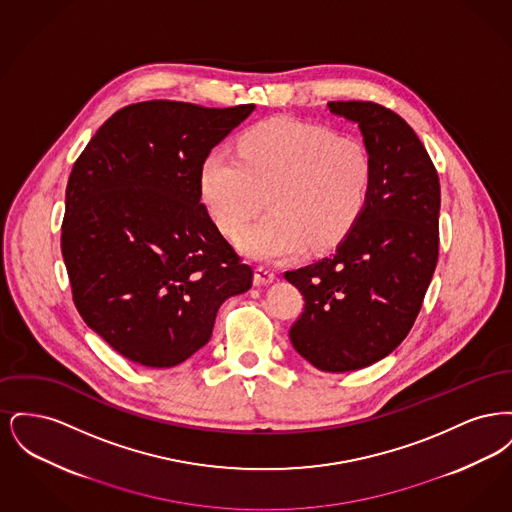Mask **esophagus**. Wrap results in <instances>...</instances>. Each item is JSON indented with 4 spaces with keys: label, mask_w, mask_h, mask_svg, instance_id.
<instances>
[{
    "label": "esophagus",
    "mask_w": 512,
    "mask_h": 512,
    "mask_svg": "<svg viewBox=\"0 0 512 512\" xmlns=\"http://www.w3.org/2000/svg\"><path fill=\"white\" fill-rule=\"evenodd\" d=\"M274 278H276V274H274L270 268H255V278H253L255 286H265V284H270V282H274Z\"/></svg>",
    "instance_id": "1"
}]
</instances>
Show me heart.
Here are the masks:
<instances>
[{"instance_id": "obj_1", "label": "heart", "mask_w": 512, "mask_h": 512, "mask_svg": "<svg viewBox=\"0 0 512 512\" xmlns=\"http://www.w3.org/2000/svg\"><path fill=\"white\" fill-rule=\"evenodd\" d=\"M372 182L374 161L361 140L292 117L257 122L238 155L215 149L199 167L201 201L226 238L242 234L268 194L271 213L238 242L257 261L340 245L365 215Z\"/></svg>"}]
</instances>
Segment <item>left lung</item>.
<instances>
[{"label": "left lung", "instance_id": "left-lung-1", "mask_svg": "<svg viewBox=\"0 0 512 512\" xmlns=\"http://www.w3.org/2000/svg\"><path fill=\"white\" fill-rule=\"evenodd\" d=\"M357 122L374 161L372 194L355 230L330 257L284 272L301 292L295 351L324 372L372 365L407 338L439 249L438 171L413 128L374 101H330Z\"/></svg>", "mask_w": 512, "mask_h": 512}]
</instances>
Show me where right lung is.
Listing matches in <instances>:
<instances>
[{
	"label": "right lung",
	"mask_w": 512,
	"mask_h": 512,
	"mask_svg": "<svg viewBox=\"0 0 512 512\" xmlns=\"http://www.w3.org/2000/svg\"><path fill=\"white\" fill-rule=\"evenodd\" d=\"M255 105L153 99L119 109L74 163L61 253L84 322L149 368L190 359L253 270L199 201V167Z\"/></svg>",
	"instance_id": "1"
}]
</instances>
